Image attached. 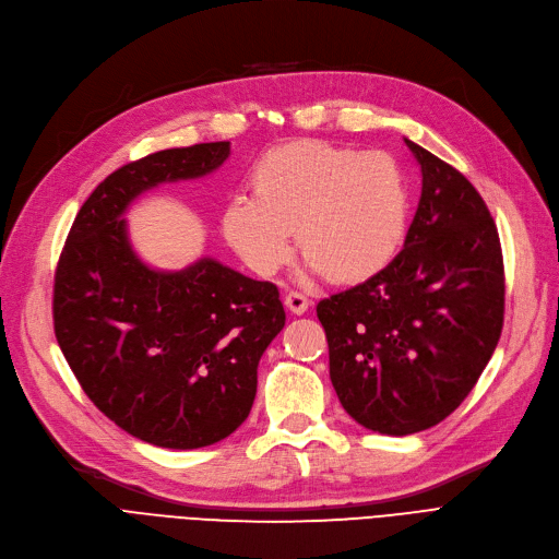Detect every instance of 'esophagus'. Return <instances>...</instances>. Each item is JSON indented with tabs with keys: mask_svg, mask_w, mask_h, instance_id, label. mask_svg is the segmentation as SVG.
<instances>
[{
	"mask_svg": "<svg viewBox=\"0 0 559 559\" xmlns=\"http://www.w3.org/2000/svg\"><path fill=\"white\" fill-rule=\"evenodd\" d=\"M285 306H287V311H290V313L304 316L308 311V306H311V301H308V297L301 295V293H287L285 295Z\"/></svg>",
	"mask_w": 559,
	"mask_h": 559,
	"instance_id": "34e87169",
	"label": "esophagus"
}]
</instances>
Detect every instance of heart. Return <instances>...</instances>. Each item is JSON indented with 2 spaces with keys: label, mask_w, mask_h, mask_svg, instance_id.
<instances>
[{
  "label": "heart",
  "mask_w": 559,
  "mask_h": 559,
  "mask_svg": "<svg viewBox=\"0 0 559 559\" xmlns=\"http://www.w3.org/2000/svg\"><path fill=\"white\" fill-rule=\"evenodd\" d=\"M248 186L253 198L223 206L221 233L262 276L290 262L293 230L308 269L341 285L380 274L401 251L407 181L384 152L295 140L262 154Z\"/></svg>",
  "instance_id": "b5f03b06"
}]
</instances>
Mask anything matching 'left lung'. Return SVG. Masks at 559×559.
<instances>
[{
    "instance_id": "left-lung-1",
    "label": "left lung",
    "mask_w": 559,
    "mask_h": 559,
    "mask_svg": "<svg viewBox=\"0 0 559 559\" xmlns=\"http://www.w3.org/2000/svg\"><path fill=\"white\" fill-rule=\"evenodd\" d=\"M421 198L380 274L318 304L329 376L357 424L409 436L447 419L477 384L504 324V262L477 189L405 140Z\"/></svg>"
}]
</instances>
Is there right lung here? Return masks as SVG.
<instances>
[{"label":"right lung","mask_w":559,"mask_h":559,"mask_svg":"<svg viewBox=\"0 0 559 559\" xmlns=\"http://www.w3.org/2000/svg\"><path fill=\"white\" fill-rule=\"evenodd\" d=\"M227 156L230 142H202L121 165L80 206L55 272V336L82 391L165 449L210 447L246 421L260 357L285 324L274 283L212 258L158 272L131 248L121 216L140 193Z\"/></svg>","instance_id":"1"}]
</instances>
